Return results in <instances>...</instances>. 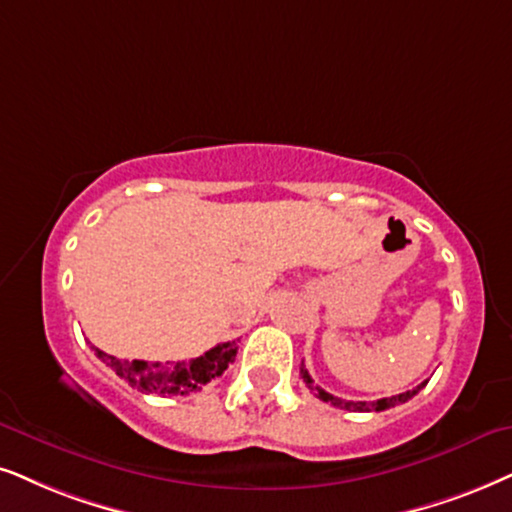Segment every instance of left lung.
<instances>
[{"instance_id": "obj_1", "label": "left lung", "mask_w": 512, "mask_h": 512, "mask_svg": "<svg viewBox=\"0 0 512 512\" xmlns=\"http://www.w3.org/2000/svg\"><path fill=\"white\" fill-rule=\"evenodd\" d=\"M300 373H302V380H304V383H307L309 390H312L321 401H328V404L338 406V409L359 411V413H364V411H385V409H392V406H399V404H404V401H409L411 397H416V394H418L420 390H423L425 385H428V380H425V383H420L418 387H413V390H409V392L394 394V397H385V399H378V401H347V399L333 397L331 392L321 390L319 385H314L312 375L307 373V368H300Z\"/></svg>"}]
</instances>
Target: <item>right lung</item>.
I'll list each match as a JSON object with an SVG mask.
<instances>
[{
    "instance_id": "right-lung-1",
    "label": "right lung",
    "mask_w": 512,
    "mask_h": 512,
    "mask_svg": "<svg viewBox=\"0 0 512 512\" xmlns=\"http://www.w3.org/2000/svg\"><path fill=\"white\" fill-rule=\"evenodd\" d=\"M103 364L111 366L115 373L134 390L144 394H160V397H174V394H189L208 385L212 378L222 375L236 359V342H222L212 347L203 357L191 361H177V364H148V361H122L111 354L92 347Z\"/></svg>"
}]
</instances>
